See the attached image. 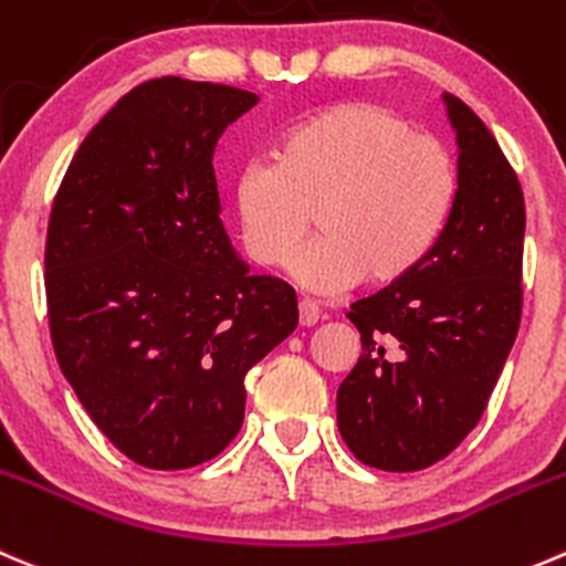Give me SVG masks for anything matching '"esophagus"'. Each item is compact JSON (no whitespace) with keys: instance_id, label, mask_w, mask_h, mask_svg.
<instances>
[{"instance_id":"1","label":"esophagus","mask_w":566,"mask_h":566,"mask_svg":"<svg viewBox=\"0 0 566 566\" xmlns=\"http://www.w3.org/2000/svg\"><path fill=\"white\" fill-rule=\"evenodd\" d=\"M317 321H321V312H317V306L306 298L298 301V326L310 328V326H315Z\"/></svg>"}]
</instances>
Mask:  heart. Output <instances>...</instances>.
Listing matches in <instances>:
<instances>
[{
	"label": "heart",
	"mask_w": 566,
	"mask_h": 566,
	"mask_svg": "<svg viewBox=\"0 0 566 566\" xmlns=\"http://www.w3.org/2000/svg\"><path fill=\"white\" fill-rule=\"evenodd\" d=\"M457 166L431 137L376 102H339L295 124L276 163H251L234 182L243 249L256 265L293 262L312 293H343L361 279L389 287L422 265L457 205Z\"/></svg>",
	"instance_id": "1"
}]
</instances>
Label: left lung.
<instances>
[{
    "label": "left lung",
    "mask_w": 566,
    "mask_h": 566,
    "mask_svg": "<svg viewBox=\"0 0 566 566\" xmlns=\"http://www.w3.org/2000/svg\"><path fill=\"white\" fill-rule=\"evenodd\" d=\"M442 102L459 146L446 232L415 273L348 312L361 356L337 389V426L387 473L431 468L475 429L523 315V188L484 120L453 93Z\"/></svg>",
    "instance_id": "obj_1"
}]
</instances>
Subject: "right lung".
<instances>
[{"label": "right lung", "instance_id": "add662e5", "mask_svg": "<svg viewBox=\"0 0 566 566\" xmlns=\"http://www.w3.org/2000/svg\"><path fill=\"white\" fill-rule=\"evenodd\" d=\"M256 102L182 76L132 87L54 199V354L102 434L144 468L218 457L243 426L245 373L298 326L295 290L251 276L221 221L212 155Z\"/></svg>", "mask_w": 566, "mask_h": 566}]
</instances>
